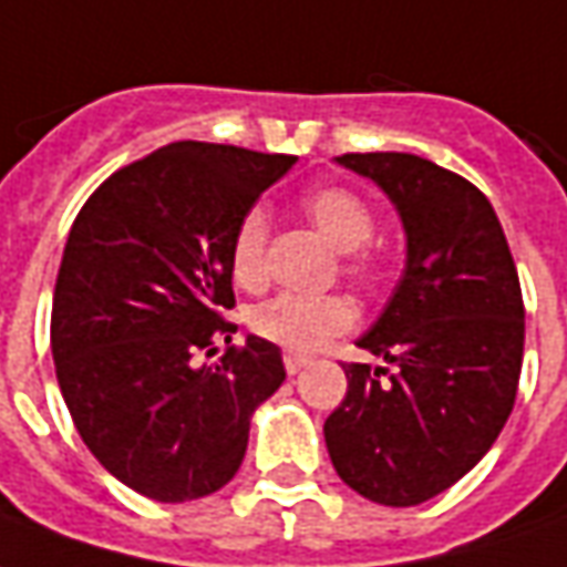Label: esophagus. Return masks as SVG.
Here are the masks:
<instances>
[{"mask_svg":"<svg viewBox=\"0 0 567 567\" xmlns=\"http://www.w3.org/2000/svg\"><path fill=\"white\" fill-rule=\"evenodd\" d=\"M308 364H311V358H306V354H296V351H287V354H284V367H287L290 377L302 373Z\"/></svg>","mask_w":567,"mask_h":567,"instance_id":"1","label":"esophagus"}]
</instances>
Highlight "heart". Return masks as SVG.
Returning a JSON list of instances; mask_svg holds the SVG:
<instances>
[{
    "mask_svg": "<svg viewBox=\"0 0 567 567\" xmlns=\"http://www.w3.org/2000/svg\"><path fill=\"white\" fill-rule=\"evenodd\" d=\"M306 216L315 228L342 249V268L354 280H370L377 275V259L367 252V244L377 234V216L370 203L342 185L315 187L302 197ZM265 246H268V213L265 206H249L237 218L228 246L234 284L256 290L265 280ZM358 321V311L346 296H299V292H277L249 311V330L280 349L315 351L327 339L349 333Z\"/></svg>",
    "mask_w": 567,
    "mask_h": 567,
    "instance_id": "heart-1",
    "label": "heart"
}]
</instances>
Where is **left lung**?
<instances>
[{"instance_id":"1","label":"left lung","mask_w":567,"mask_h":567,"mask_svg":"<svg viewBox=\"0 0 567 567\" xmlns=\"http://www.w3.org/2000/svg\"><path fill=\"white\" fill-rule=\"evenodd\" d=\"M395 203L408 265L358 339L385 364H342L349 392L323 439L339 478L382 506H416L491 451L515 404L525 306L494 206L413 154H342Z\"/></svg>"}]
</instances>
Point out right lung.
<instances>
[{"label": "right lung", "instance_id": "obj_1", "mask_svg": "<svg viewBox=\"0 0 567 567\" xmlns=\"http://www.w3.org/2000/svg\"><path fill=\"white\" fill-rule=\"evenodd\" d=\"M296 157L175 142L113 172L70 228L52 302V358L76 432L144 497L187 503L231 482L252 410L287 380L280 349L231 342L237 218Z\"/></svg>", "mask_w": 567, "mask_h": 567}]
</instances>
